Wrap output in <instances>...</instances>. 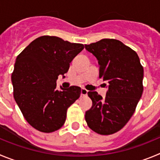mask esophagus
I'll return each instance as SVG.
<instances>
[{
    "label": "esophagus",
    "instance_id": "1",
    "mask_svg": "<svg viewBox=\"0 0 160 160\" xmlns=\"http://www.w3.org/2000/svg\"><path fill=\"white\" fill-rule=\"evenodd\" d=\"M88 91L85 88H82L81 89V96H86L88 95Z\"/></svg>",
    "mask_w": 160,
    "mask_h": 160
}]
</instances>
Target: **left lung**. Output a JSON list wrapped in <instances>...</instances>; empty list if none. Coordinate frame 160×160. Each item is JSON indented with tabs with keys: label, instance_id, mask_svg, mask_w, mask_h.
I'll return each instance as SVG.
<instances>
[{
	"label": "left lung",
	"instance_id": "8db88e82",
	"mask_svg": "<svg viewBox=\"0 0 160 160\" xmlns=\"http://www.w3.org/2000/svg\"><path fill=\"white\" fill-rule=\"evenodd\" d=\"M85 48L97 58L100 78L108 83L105 99L96 92H88L92 106L85 120L93 132L112 135L121 130L136 111L143 91V68L137 53L116 39H102Z\"/></svg>",
	"mask_w": 160,
	"mask_h": 160
}]
</instances>
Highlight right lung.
I'll list each match as a JSON object with an SVG mask.
<instances>
[{
  "mask_svg": "<svg viewBox=\"0 0 160 160\" xmlns=\"http://www.w3.org/2000/svg\"><path fill=\"white\" fill-rule=\"evenodd\" d=\"M54 36H42L30 43L16 60L12 73L13 96L23 116L37 130L50 133L64 125L68 108L81 94V88H57L59 75L83 49Z\"/></svg>",
  "mask_w": 160,
  "mask_h": 160,
  "instance_id": "right-lung-1",
  "label": "right lung"
}]
</instances>
